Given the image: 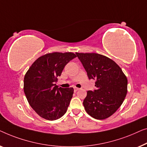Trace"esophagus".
<instances>
[{
    "label": "esophagus",
    "instance_id": "1",
    "mask_svg": "<svg viewBox=\"0 0 147 147\" xmlns=\"http://www.w3.org/2000/svg\"><path fill=\"white\" fill-rule=\"evenodd\" d=\"M79 90V88H76V87H74V92H76V91H77V90Z\"/></svg>",
    "mask_w": 147,
    "mask_h": 147
}]
</instances>
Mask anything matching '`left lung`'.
Returning a JSON list of instances; mask_svg holds the SVG:
<instances>
[{
  "instance_id": "1",
  "label": "left lung",
  "mask_w": 147,
  "mask_h": 147,
  "mask_svg": "<svg viewBox=\"0 0 147 147\" xmlns=\"http://www.w3.org/2000/svg\"><path fill=\"white\" fill-rule=\"evenodd\" d=\"M89 79L96 80V88L88 90L84 99L85 111L94 119L102 120L117 111L127 93V78L119 65L96 53H76Z\"/></svg>"
}]
</instances>
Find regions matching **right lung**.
<instances>
[{"mask_svg":"<svg viewBox=\"0 0 147 147\" xmlns=\"http://www.w3.org/2000/svg\"><path fill=\"white\" fill-rule=\"evenodd\" d=\"M76 57L73 53H53L36 59L24 78V92L30 107L40 117L55 121L67 112L73 88L58 87L55 82L65 65Z\"/></svg>","mask_w":147,"mask_h":147,"instance_id":"1","label":"right lung"}]
</instances>
